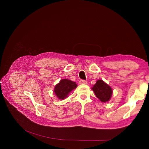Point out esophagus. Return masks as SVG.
Instances as JSON below:
<instances>
[{
  "label": "esophagus",
  "mask_w": 149,
  "mask_h": 149,
  "mask_svg": "<svg viewBox=\"0 0 149 149\" xmlns=\"http://www.w3.org/2000/svg\"><path fill=\"white\" fill-rule=\"evenodd\" d=\"M79 83L80 84H87V81H85V80H81L79 81Z\"/></svg>",
  "instance_id": "obj_1"
}]
</instances>
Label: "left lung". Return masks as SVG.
<instances>
[{"mask_svg":"<svg viewBox=\"0 0 149 149\" xmlns=\"http://www.w3.org/2000/svg\"><path fill=\"white\" fill-rule=\"evenodd\" d=\"M96 97L101 101L106 103L110 100L112 94V89L109 85L102 80H98L92 88Z\"/></svg>","mask_w":149,"mask_h":149,"instance_id":"1","label":"left lung"}]
</instances>
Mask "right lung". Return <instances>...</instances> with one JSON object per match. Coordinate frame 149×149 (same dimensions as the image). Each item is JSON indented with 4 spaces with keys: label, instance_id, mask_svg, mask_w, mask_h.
Returning a JSON list of instances; mask_svg holds the SVG:
<instances>
[{
    "label": "right lung",
    "instance_id": "1",
    "mask_svg": "<svg viewBox=\"0 0 149 149\" xmlns=\"http://www.w3.org/2000/svg\"><path fill=\"white\" fill-rule=\"evenodd\" d=\"M77 87V84L75 82L68 79H62L56 85L54 92L58 99L64 100L68 97L69 93Z\"/></svg>",
    "mask_w": 149,
    "mask_h": 149
}]
</instances>
